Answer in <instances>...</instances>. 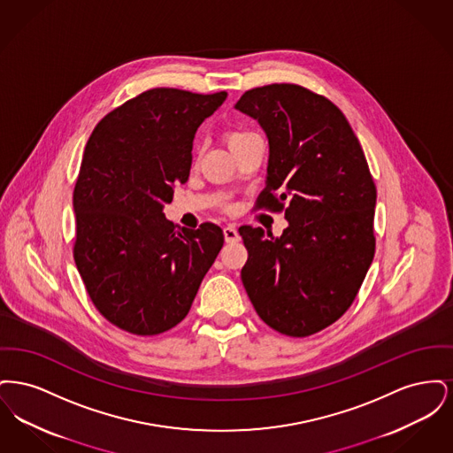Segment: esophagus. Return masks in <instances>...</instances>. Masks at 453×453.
<instances>
[{
    "label": "esophagus",
    "mask_w": 453,
    "mask_h": 453,
    "mask_svg": "<svg viewBox=\"0 0 453 453\" xmlns=\"http://www.w3.org/2000/svg\"><path fill=\"white\" fill-rule=\"evenodd\" d=\"M224 237H226L227 242H237V241L241 239L234 226H226V227H224Z\"/></svg>",
    "instance_id": "obj_1"
}]
</instances>
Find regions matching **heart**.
Masks as SVG:
<instances>
[{"mask_svg": "<svg viewBox=\"0 0 453 453\" xmlns=\"http://www.w3.org/2000/svg\"><path fill=\"white\" fill-rule=\"evenodd\" d=\"M255 137H258V135L255 132L246 129H231L227 130V134H226V141H227V144H229L233 152L239 150L241 146H244L246 142H250L251 139H255Z\"/></svg>", "mask_w": 453, "mask_h": 453, "instance_id": "1", "label": "heart"}]
</instances>
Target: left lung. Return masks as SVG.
<instances>
[{
    "mask_svg": "<svg viewBox=\"0 0 453 453\" xmlns=\"http://www.w3.org/2000/svg\"><path fill=\"white\" fill-rule=\"evenodd\" d=\"M236 108L268 137L257 207L288 220L280 237L239 227L248 250L241 280L270 327L311 336L345 314L372 265L375 183L343 111L321 95L275 83L246 91Z\"/></svg>",
    "mask_w": 453,
    "mask_h": 453,
    "instance_id": "left-lung-1",
    "label": "left lung"
}]
</instances>
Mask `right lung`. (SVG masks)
Instances as JSON below:
<instances>
[{"label": "right lung", "mask_w": 453, "mask_h": 453, "mask_svg": "<svg viewBox=\"0 0 453 453\" xmlns=\"http://www.w3.org/2000/svg\"><path fill=\"white\" fill-rule=\"evenodd\" d=\"M226 96L152 88L88 139L73 194L74 261L95 307L127 333L181 323L224 244L216 224L178 229L163 209L188 180L195 132Z\"/></svg>", "instance_id": "right-lung-1"}]
</instances>
